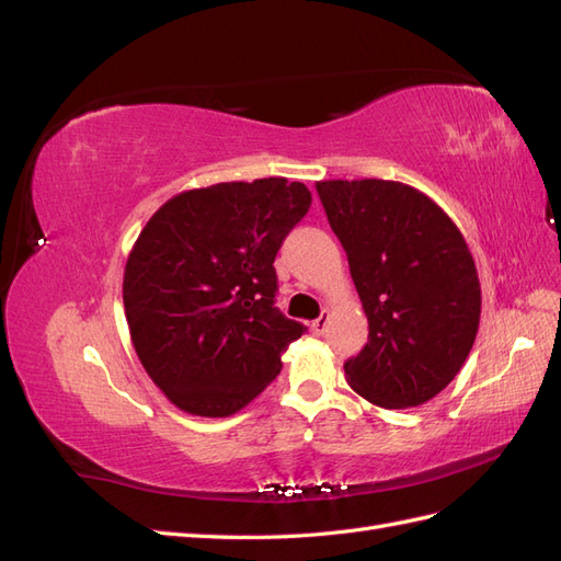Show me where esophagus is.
Here are the masks:
<instances>
[{"instance_id":"esophagus-1","label":"esophagus","mask_w":561,"mask_h":561,"mask_svg":"<svg viewBox=\"0 0 561 561\" xmlns=\"http://www.w3.org/2000/svg\"><path fill=\"white\" fill-rule=\"evenodd\" d=\"M328 322H330V313H328V311H322V313L311 322V332H313L316 336L325 334V330H328Z\"/></svg>"}]
</instances>
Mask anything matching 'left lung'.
I'll return each mask as SVG.
<instances>
[{
  "mask_svg": "<svg viewBox=\"0 0 561 561\" xmlns=\"http://www.w3.org/2000/svg\"><path fill=\"white\" fill-rule=\"evenodd\" d=\"M316 190L369 322L365 348L344 365L351 388L383 410L428 402L463 367L480 328L463 233L410 184L328 180Z\"/></svg>",
  "mask_w": 561,
  "mask_h": 561,
  "instance_id": "left-lung-1",
  "label": "left lung"
}]
</instances>
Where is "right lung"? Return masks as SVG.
Returning <instances> with one entry per match:
<instances>
[{
  "mask_svg": "<svg viewBox=\"0 0 561 561\" xmlns=\"http://www.w3.org/2000/svg\"><path fill=\"white\" fill-rule=\"evenodd\" d=\"M311 206L285 178L219 182L165 201L124 271L135 353L182 412L231 416L278 377L307 328L276 307L274 260Z\"/></svg>",
  "mask_w": 561,
  "mask_h": 561,
  "instance_id": "add662e5",
  "label": "right lung"
}]
</instances>
